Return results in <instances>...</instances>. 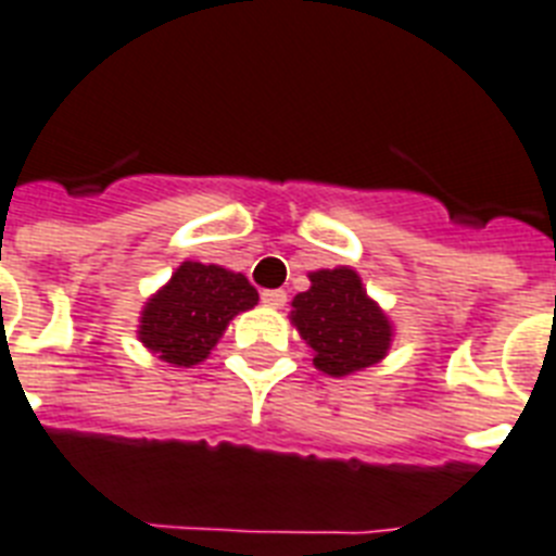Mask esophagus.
Wrapping results in <instances>:
<instances>
[{
  "label": "esophagus",
  "mask_w": 556,
  "mask_h": 556,
  "mask_svg": "<svg viewBox=\"0 0 556 556\" xmlns=\"http://www.w3.org/2000/svg\"><path fill=\"white\" fill-rule=\"evenodd\" d=\"M288 300L286 291H279V288H270V291H263V302L268 308H282Z\"/></svg>",
  "instance_id": "34e87169"
}]
</instances>
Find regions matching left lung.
Instances as JSON below:
<instances>
[{"label":"left lung","instance_id":"8db88e82","mask_svg":"<svg viewBox=\"0 0 556 556\" xmlns=\"http://www.w3.org/2000/svg\"><path fill=\"white\" fill-rule=\"evenodd\" d=\"M311 288L291 300V325L314 351L328 377H349L382 363L394 342V323L368 296L363 277L349 265L308 274Z\"/></svg>","mask_w":556,"mask_h":556}]
</instances>
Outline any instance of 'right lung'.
<instances>
[{"mask_svg": "<svg viewBox=\"0 0 556 556\" xmlns=\"http://www.w3.org/2000/svg\"><path fill=\"white\" fill-rule=\"evenodd\" d=\"M256 302L260 293L245 274L185 260L142 305L137 337L162 363L193 368L205 363L231 319Z\"/></svg>", "mask_w": 556, "mask_h": 556, "instance_id": "obj_1", "label": "right lung"}]
</instances>
